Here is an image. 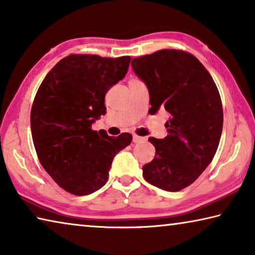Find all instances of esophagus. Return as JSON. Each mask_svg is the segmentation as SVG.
Returning <instances> with one entry per match:
<instances>
[{"label": "esophagus", "mask_w": 255, "mask_h": 255, "mask_svg": "<svg viewBox=\"0 0 255 255\" xmlns=\"http://www.w3.org/2000/svg\"><path fill=\"white\" fill-rule=\"evenodd\" d=\"M132 140H133V143H141V141L145 140V138L138 136V135H136V133H135V135L132 136Z\"/></svg>", "instance_id": "obj_1"}]
</instances>
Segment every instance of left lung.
I'll list each match as a JSON object with an SVG mask.
<instances>
[{
    "label": "left lung",
    "instance_id": "8db88e82",
    "mask_svg": "<svg viewBox=\"0 0 255 255\" xmlns=\"http://www.w3.org/2000/svg\"><path fill=\"white\" fill-rule=\"evenodd\" d=\"M131 67L147 85L150 115L169 112L167 136L149 137L156 153L143 176L165 191L195 182L216 154L223 130V106L213 77L195 56L162 49L133 58Z\"/></svg>",
    "mask_w": 255,
    "mask_h": 255
}]
</instances>
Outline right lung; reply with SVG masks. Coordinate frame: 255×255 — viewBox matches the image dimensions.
Masks as SVG:
<instances>
[{"label": "right lung", "mask_w": 255, "mask_h": 255, "mask_svg": "<svg viewBox=\"0 0 255 255\" xmlns=\"http://www.w3.org/2000/svg\"><path fill=\"white\" fill-rule=\"evenodd\" d=\"M129 56L118 58L72 54L60 59L38 89L30 114L39 162L60 188L86 196L107 183L112 159L131 143L92 130L106 115L105 97L128 71Z\"/></svg>", "instance_id": "1"}]
</instances>
